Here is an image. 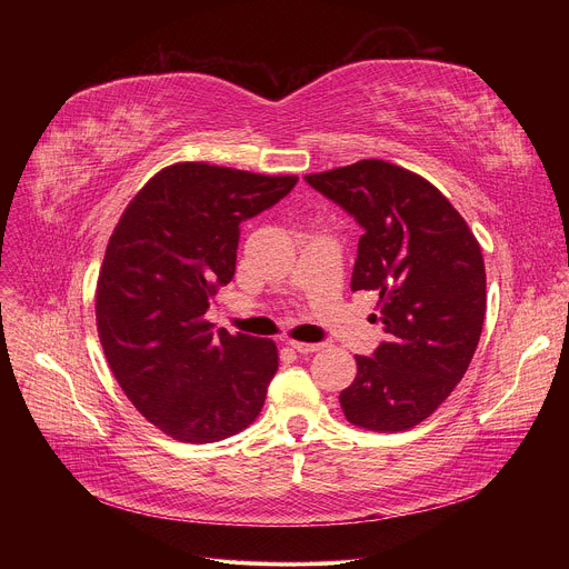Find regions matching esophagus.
<instances>
[{
    "label": "esophagus",
    "mask_w": 569,
    "mask_h": 569,
    "mask_svg": "<svg viewBox=\"0 0 569 569\" xmlns=\"http://www.w3.org/2000/svg\"><path fill=\"white\" fill-rule=\"evenodd\" d=\"M288 346H290L295 352H300V355H313V352H318V350L325 348V343H305V341H290Z\"/></svg>",
    "instance_id": "1"
}]
</instances>
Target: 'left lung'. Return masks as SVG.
<instances>
[{"label":"left lung","instance_id":"left-lung-1","mask_svg":"<svg viewBox=\"0 0 569 569\" xmlns=\"http://www.w3.org/2000/svg\"><path fill=\"white\" fill-rule=\"evenodd\" d=\"M307 182L362 226L352 290L380 300L387 341L357 355L339 401L369 431L412 429L463 378L487 311L482 249L463 217L431 182L395 163L365 159L307 174Z\"/></svg>","mask_w":569,"mask_h":569}]
</instances>
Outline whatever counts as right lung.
Segmentation results:
<instances>
[{"label": "right lung", "mask_w": 569, "mask_h": 569, "mask_svg": "<svg viewBox=\"0 0 569 569\" xmlns=\"http://www.w3.org/2000/svg\"><path fill=\"white\" fill-rule=\"evenodd\" d=\"M295 184V174L174 163L136 193L110 234L99 339L129 401L174 440L234 436L264 403L279 369L274 341L214 330L204 313L234 277L239 226Z\"/></svg>", "instance_id": "right-lung-1"}]
</instances>
